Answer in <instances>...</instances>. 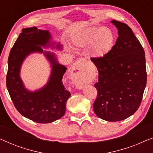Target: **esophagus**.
<instances>
[{
    "mask_svg": "<svg viewBox=\"0 0 153 153\" xmlns=\"http://www.w3.org/2000/svg\"><path fill=\"white\" fill-rule=\"evenodd\" d=\"M72 77L74 84L77 88H82L85 83V68L82 65V60H79L73 65Z\"/></svg>",
    "mask_w": 153,
    "mask_h": 153,
    "instance_id": "obj_1",
    "label": "esophagus"
}]
</instances>
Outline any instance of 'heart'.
I'll list each match as a JSON object with an SVG mask.
<instances>
[{
  "instance_id": "b5f03b06",
  "label": "heart",
  "mask_w": 153,
  "mask_h": 153,
  "mask_svg": "<svg viewBox=\"0 0 153 153\" xmlns=\"http://www.w3.org/2000/svg\"><path fill=\"white\" fill-rule=\"evenodd\" d=\"M114 35L108 28L92 27L80 36L76 37L74 43L81 48L90 47V53L96 59L104 58L109 53L114 44Z\"/></svg>"
}]
</instances>
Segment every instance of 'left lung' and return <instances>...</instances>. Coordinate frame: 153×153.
I'll use <instances>...</instances> for the list:
<instances>
[{
	"instance_id": "obj_1",
	"label": "left lung",
	"mask_w": 153,
	"mask_h": 153,
	"mask_svg": "<svg viewBox=\"0 0 153 153\" xmlns=\"http://www.w3.org/2000/svg\"><path fill=\"white\" fill-rule=\"evenodd\" d=\"M118 37L109 53L100 59L91 58L99 76L95 87V114L103 120H125L137 111L147 81L145 52L126 24L112 20Z\"/></svg>"
}]
</instances>
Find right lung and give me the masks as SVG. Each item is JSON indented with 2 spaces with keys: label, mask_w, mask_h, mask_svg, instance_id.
Segmentation results:
<instances>
[{
  "label": "right lung",
  "mask_w": 153,
  "mask_h": 153,
  "mask_svg": "<svg viewBox=\"0 0 153 153\" xmlns=\"http://www.w3.org/2000/svg\"><path fill=\"white\" fill-rule=\"evenodd\" d=\"M51 39V35L47 30H40L36 27L22 29L8 58L6 85L12 101L23 116L39 123H52L62 118L71 95L62 83L67 68L58 63L55 54L43 51L41 47L54 46L55 43L52 44ZM56 47L60 49L61 45L58 44ZM34 52L44 53L51 62L52 72L45 87L31 92L25 88L20 78V70L26 56Z\"/></svg>",
  "instance_id": "1"
}]
</instances>
